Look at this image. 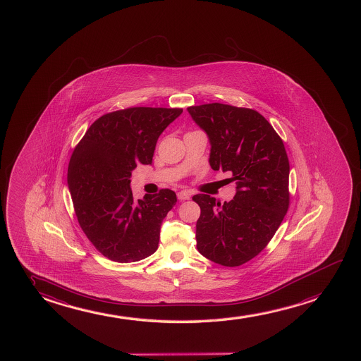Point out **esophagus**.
<instances>
[{"label":"esophagus","mask_w":361,"mask_h":361,"mask_svg":"<svg viewBox=\"0 0 361 361\" xmlns=\"http://www.w3.org/2000/svg\"><path fill=\"white\" fill-rule=\"evenodd\" d=\"M190 195H192V193H190L189 190H182V192H179V193L177 194L179 200H188V199L190 198Z\"/></svg>","instance_id":"1"}]
</instances>
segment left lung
<instances>
[{
	"mask_svg": "<svg viewBox=\"0 0 361 361\" xmlns=\"http://www.w3.org/2000/svg\"><path fill=\"white\" fill-rule=\"evenodd\" d=\"M212 145L214 171L233 173L230 202L197 194V249L215 264L236 267L267 246L290 207V162L285 145L259 112L226 104L189 106Z\"/></svg>",
	"mask_w": 361,
	"mask_h": 361,
	"instance_id": "left-lung-1",
	"label": "left lung"
}]
</instances>
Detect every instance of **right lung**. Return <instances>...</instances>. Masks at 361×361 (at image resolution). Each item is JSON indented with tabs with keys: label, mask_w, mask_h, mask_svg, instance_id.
<instances>
[{
	"label": "right lung",
	"mask_w": 361,
	"mask_h": 361,
	"mask_svg": "<svg viewBox=\"0 0 361 361\" xmlns=\"http://www.w3.org/2000/svg\"><path fill=\"white\" fill-rule=\"evenodd\" d=\"M183 109L128 107L92 122L71 153L68 185L78 223L95 249L115 262H136L158 249L163 219L177 203L161 189L133 200L130 178L151 164L159 135Z\"/></svg>",
	"instance_id": "add662e5"
}]
</instances>
